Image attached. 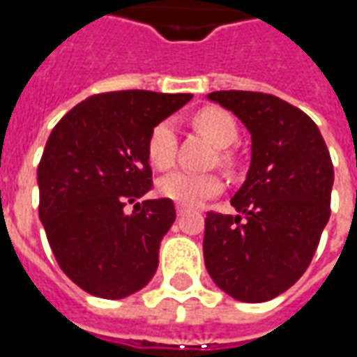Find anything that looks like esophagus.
<instances>
[{"instance_id":"esophagus-1","label":"esophagus","mask_w":357,"mask_h":357,"mask_svg":"<svg viewBox=\"0 0 357 357\" xmlns=\"http://www.w3.org/2000/svg\"><path fill=\"white\" fill-rule=\"evenodd\" d=\"M176 212H178V216H183V214H187V212H189V208H185V206H181V204H178V208H176Z\"/></svg>"}]
</instances>
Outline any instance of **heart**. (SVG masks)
<instances>
[{
	"mask_svg": "<svg viewBox=\"0 0 357 357\" xmlns=\"http://www.w3.org/2000/svg\"><path fill=\"white\" fill-rule=\"evenodd\" d=\"M195 128H199L218 147H229L239 135V126L227 110L220 107H204L193 116ZM149 162L156 170H168L176 160V128L172 120H162L151 130L147 139ZM224 162H231V155L222 153ZM224 187L218 174H195L178 170L164 176L158 181V191L181 206H197L206 199L216 197Z\"/></svg>",
	"mask_w": 357,
	"mask_h": 357,
	"instance_id": "b5f03b06",
	"label": "heart"
}]
</instances>
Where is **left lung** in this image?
Returning <instances> with one entry per match:
<instances>
[{
  "label": "left lung",
  "mask_w": 357,
  "mask_h": 357,
  "mask_svg": "<svg viewBox=\"0 0 357 357\" xmlns=\"http://www.w3.org/2000/svg\"><path fill=\"white\" fill-rule=\"evenodd\" d=\"M208 97L247 126L252 162L231 199L239 214H206L204 264L229 296L266 302L302 277L329 222V149L314 120L275 95L229 89Z\"/></svg>",
  "instance_id": "1"
}]
</instances>
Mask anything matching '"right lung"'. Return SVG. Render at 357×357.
<instances>
[{"label":"right lung","mask_w":357,"mask_h":357,"mask_svg":"<svg viewBox=\"0 0 357 357\" xmlns=\"http://www.w3.org/2000/svg\"><path fill=\"white\" fill-rule=\"evenodd\" d=\"M191 97L107 91L78 102L53 128L38 164V212L59 268L89 294L126 298L155 275L176 208L172 199L137 202L153 189L147 139Z\"/></svg>","instance_id":"right-lung-1"}]
</instances>
